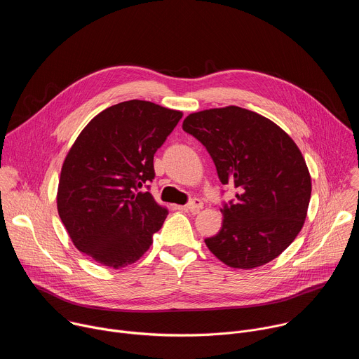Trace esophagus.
Instances as JSON below:
<instances>
[{"mask_svg":"<svg viewBox=\"0 0 359 359\" xmlns=\"http://www.w3.org/2000/svg\"><path fill=\"white\" fill-rule=\"evenodd\" d=\"M201 208H203V201H201L200 198H193V200H190V201L186 204V206H184L186 210L193 212V213H197Z\"/></svg>","mask_w":359,"mask_h":359,"instance_id":"esophagus-1","label":"esophagus"}]
</instances>
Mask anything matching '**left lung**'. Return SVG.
Listing matches in <instances>:
<instances>
[{
  "mask_svg": "<svg viewBox=\"0 0 359 359\" xmlns=\"http://www.w3.org/2000/svg\"><path fill=\"white\" fill-rule=\"evenodd\" d=\"M183 130L206 147L220 182L237 189L220 209V231L204 240L209 250L233 269L278 257L301 231L311 197V176L294 140L238 107L190 114Z\"/></svg>",
  "mask_w": 359,
  "mask_h": 359,
  "instance_id": "obj_1",
  "label": "left lung"
}]
</instances>
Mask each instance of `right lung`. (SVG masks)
<instances>
[{
	"mask_svg": "<svg viewBox=\"0 0 359 359\" xmlns=\"http://www.w3.org/2000/svg\"><path fill=\"white\" fill-rule=\"evenodd\" d=\"M182 116L147 100L121 102L96 115L68 151L58 213L75 247L95 262L133 264L163 226L168 209L142 187L155 179L153 156Z\"/></svg>",
	"mask_w": 359,
	"mask_h": 359,
	"instance_id": "1",
	"label": "right lung"
}]
</instances>
